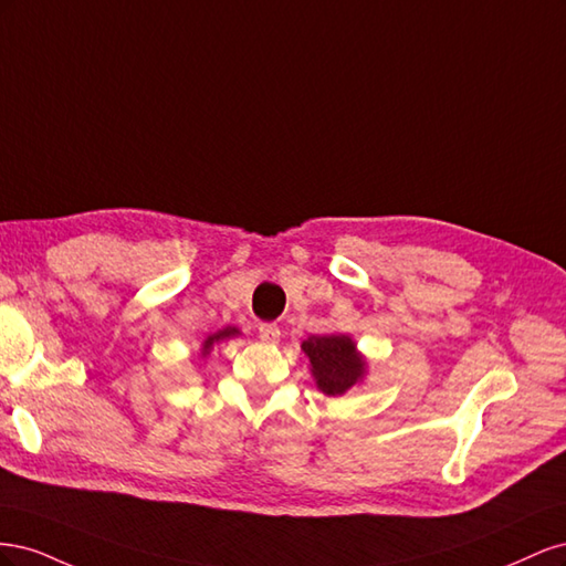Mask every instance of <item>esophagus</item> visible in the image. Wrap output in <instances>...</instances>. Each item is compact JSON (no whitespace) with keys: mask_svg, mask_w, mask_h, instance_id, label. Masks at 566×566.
<instances>
[{"mask_svg":"<svg viewBox=\"0 0 566 566\" xmlns=\"http://www.w3.org/2000/svg\"><path fill=\"white\" fill-rule=\"evenodd\" d=\"M260 337H262V342H266V345H276V342L281 339V328L276 323H262Z\"/></svg>","mask_w":566,"mask_h":566,"instance_id":"34e87169","label":"esophagus"}]
</instances>
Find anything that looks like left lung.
<instances>
[{"mask_svg":"<svg viewBox=\"0 0 566 566\" xmlns=\"http://www.w3.org/2000/svg\"><path fill=\"white\" fill-rule=\"evenodd\" d=\"M302 352L325 397H345L349 389L364 385L368 375L366 356L358 352L352 335H312L302 342Z\"/></svg>","mask_w":566,"mask_h":566,"instance_id":"8db88e82","label":"left lung"}]
</instances>
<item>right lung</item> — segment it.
Returning a JSON list of instances; mask_svg holds the SVG:
<instances>
[{"label":"right lung","instance_id":"obj_1","mask_svg":"<svg viewBox=\"0 0 566 566\" xmlns=\"http://www.w3.org/2000/svg\"><path fill=\"white\" fill-rule=\"evenodd\" d=\"M238 335H241V331H238L235 325H227V328H221V331H217V333H212V335H208V337L202 339V345H200L198 356H200V358H208V356H210V352L214 349V345H219V342H224V339L238 337Z\"/></svg>","mask_w":566,"mask_h":566}]
</instances>
